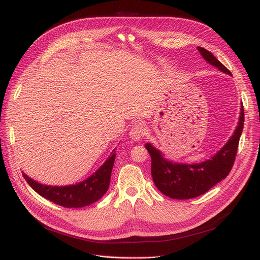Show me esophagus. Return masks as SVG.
<instances>
[{
	"label": "esophagus",
	"mask_w": 260,
	"mask_h": 260,
	"mask_svg": "<svg viewBox=\"0 0 260 260\" xmlns=\"http://www.w3.org/2000/svg\"><path fill=\"white\" fill-rule=\"evenodd\" d=\"M145 134V126L141 123H138V124H135L131 131H129V137L134 141H139Z\"/></svg>",
	"instance_id": "1"
}]
</instances>
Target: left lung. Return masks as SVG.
Segmentation results:
<instances>
[{"mask_svg":"<svg viewBox=\"0 0 260 260\" xmlns=\"http://www.w3.org/2000/svg\"><path fill=\"white\" fill-rule=\"evenodd\" d=\"M197 49L209 64L232 76L231 72L212 52L202 47H197ZM243 122L244 112L241 103L238 125L234 134L211 159L199 163L187 165L168 160L153 144L146 143L144 146L152 158V177L157 188L173 199H190L207 193L211 187L223 180L233 168Z\"/></svg>","mask_w":260,"mask_h":260,"instance_id":"8db88e82","label":"left lung"}]
</instances>
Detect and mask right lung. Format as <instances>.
I'll return each mask as SVG.
<instances>
[{"label": "right lung", "mask_w": 260, "mask_h": 260, "mask_svg": "<svg viewBox=\"0 0 260 260\" xmlns=\"http://www.w3.org/2000/svg\"><path fill=\"white\" fill-rule=\"evenodd\" d=\"M116 158L115 149L103 165L85 180L76 184L56 186L39 183L25 173L23 177L42 197L64 208H83L98 201L107 192Z\"/></svg>", "instance_id": "obj_1"}]
</instances>
